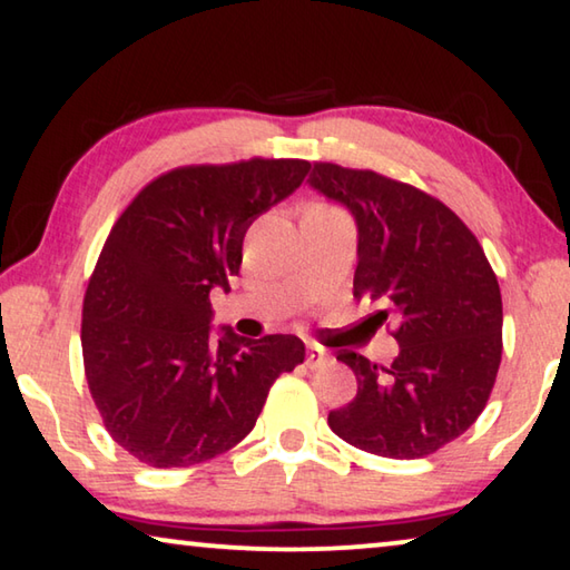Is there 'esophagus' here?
<instances>
[{
	"label": "esophagus",
	"instance_id": "esophagus-1",
	"mask_svg": "<svg viewBox=\"0 0 570 570\" xmlns=\"http://www.w3.org/2000/svg\"><path fill=\"white\" fill-rule=\"evenodd\" d=\"M327 358V351L325 347H320V345H309V351H307V366H320L322 361Z\"/></svg>",
	"mask_w": 570,
	"mask_h": 570
}]
</instances>
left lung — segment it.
<instances>
[{"instance_id": "obj_1", "label": "left lung", "mask_w": 570, "mask_h": 570, "mask_svg": "<svg viewBox=\"0 0 570 570\" xmlns=\"http://www.w3.org/2000/svg\"><path fill=\"white\" fill-rule=\"evenodd\" d=\"M314 189L358 223L353 296L386 304L392 366L337 351L358 394L327 417L345 443L384 458H424L463 435L502 363V292L481 243L453 209L371 168L314 164Z\"/></svg>"}]
</instances>
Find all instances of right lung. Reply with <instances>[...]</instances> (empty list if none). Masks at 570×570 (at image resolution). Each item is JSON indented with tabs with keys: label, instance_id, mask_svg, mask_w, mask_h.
Masks as SVG:
<instances>
[{
	"label": "right lung",
	"instance_id": "add662e5",
	"mask_svg": "<svg viewBox=\"0 0 570 570\" xmlns=\"http://www.w3.org/2000/svg\"><path fill=\"white\" fill-rule=\"evenodd\" d=\"M307 174L302 158L178 166L117 217L83 294L81 353L99 417L135 461L186 469L235 448L304 361L296 335L212 337L209 292L230 288L253 219Z\"/></svg>",
	"mask_w": 570,
	"mask_h": 570
}]
</instances>
